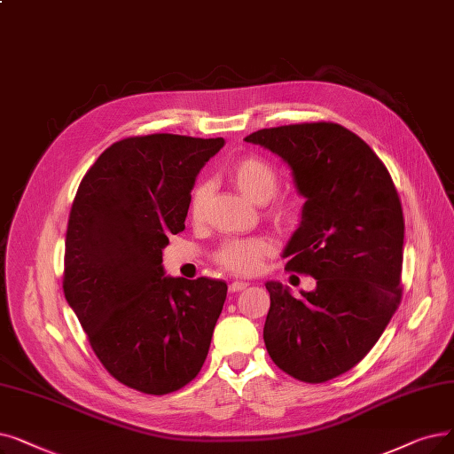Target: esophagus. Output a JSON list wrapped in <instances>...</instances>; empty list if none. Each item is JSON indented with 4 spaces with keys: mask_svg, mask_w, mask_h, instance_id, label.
I'll return each instance as SVG.
<instances>
[{
    "mask_svg": "<svg viewBox=\"0 0 454 454\" xmlns=\"http://www.w3.org/2000/svg\"><path fill=\"white\" fill-rule=\"evenodd\" d=\"M247 287H248L247 282H231V284H230V291H231V293H239V291H243V289H247Z\"/></svg>",
    "mask_w": 454,
    "mask_h": 454,
    "instance_id": "34e87169",
    "label": "esophagus"
}]
</instances>
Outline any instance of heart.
<instances>
[{
    "label": "heart",
    "instance_id": "heart-1",
    "mask_svg": "<svg viewBox=\"0 0 454 454\" xmlns=\"http://www.w3.org/2000/svg\"><path fill=\"white\" fill-rule=\"evenodd\" d=\"M228 180L245 196V199L260 206L267 204L280 185L278 172L272 168V165L254 155H248L239 161H235L228 168ZM207 192L209 189L206 184L196 185V189L192 191L191 216L194 221L202 219ZM269 216L278 226L287 228L297 221L299 207L294 204V200L284 199L270 206ZM270 250H272V245L267 238H263V235H258V238H247V239H230L216 250L215 260L226 270L238 272V274H254L260 269L265 255L270 254Z\"/></svg>",
    "mask_w": 454,
    "mask_h": 454
}]
</instances>
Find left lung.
I'll use <instances>...</instances> for the list:
<instances>
[{
  "label": "left lung",
  "mask_w": 454,
  "mask_h": 454,
  "mask_svg": "<svg viewBox=\"0 0 454 454\" xmlns=\"http://www.w3.org/2000/svg\"><path fill=\"white\" fill-rule=\"evenodd\" d=\"M260 145L291 168L306 200L284 248L287 270L317 280L294 299L267 282L263 340L272 362L309 384L336 379L379 341L401 302L404 219L384 163L358 135L332 122L260 129Z\"/></svg>",
  "instance_id": "1"
}]
</instances>
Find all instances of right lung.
<instances>
[{
	"label": "right lung",
	"mask_w": 454,
	"mask_h": 454,
	"mask_svg": "<svg viewBox=\"0 0 454 454\" xmlns=\"http://www.w3.org/2000/svg\"><path fill=\"white\" fill-rule=\"evenodd\" d=\"M224 139L153 133L111 145L72 204L65 297L98 360L137 391L165 395L200 372L228 286L167 276L196 176Z\"/></svg>",
	"instance_id": "add662e5"
}]
</instances>
